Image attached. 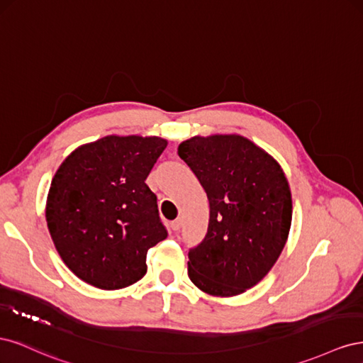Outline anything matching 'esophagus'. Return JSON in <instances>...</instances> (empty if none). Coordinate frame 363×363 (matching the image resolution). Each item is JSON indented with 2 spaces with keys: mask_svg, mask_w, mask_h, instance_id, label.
<instances>
[{
  "mask_svg": "<svg viewBox=\"0 0 363 363\" xmlns=\"http://www.w3.org/2000/svg\"><path fill=\"white\" fill-rule=\"evenodd\" d=\"M169 225H171V228L174 230V232H179L180 227H182V221H180V219H175V221H172Z\"/></svg>",
  "mask_w": 363,
  "mask_h": 363,
  "instance_id": "34e87169",
  "label": "esophagus"
}]
</instances>
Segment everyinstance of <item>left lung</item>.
Masks as SVG:
<instances>
[{
	"label": "left lung",
	"mask_w": 363,
	"mask_h": 363,
	"mask_svg": "<svg viewBox=\"0 0 363 363\" xmlns=\"http://www.w3.org/2000/svg\"><path fill=\"white\" fill-rule=\"evenodd\" d=\"M179 156L204 188L211 218L189 250L188 276L215 296H235L267 276L286 244L292 199L279 162L240 135L194 136Z\"/></svg>",
	"instance_id": "1"
}]
</instances>
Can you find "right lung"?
<instances>
[{"instance_id":"right-lung-1","label":"right lung","mask_w":363,"mask_h":363,"mask_svg":"<svg viewBox=\"0 0 363 363\" xmlns=\"http://www.w3.org/2000/svg\"><path fill=\"white\" fill-rule=\"evenodd\" d=\"M168 140L108 135L75 148L50 186L45 218L59 256L91 286L115 291L147 272L168 233L145 180Z\"/></svg>"}]
</instances>
